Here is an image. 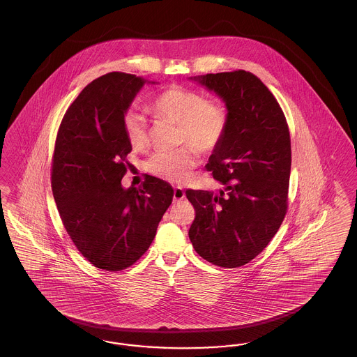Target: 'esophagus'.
<instances>
[{
	"label": "esophagus",
	"instance_id": "esophagus-1",
	"mask_svg": "<svg viewBox=\"0 0 357 357\" xmlns=\"http://www.w3.org/2000/svg\"><path fill=\"white\" fill-rule=\"evenodd\" d=\"M185 197H186V194H185L182 187H174V201L175 202H179V201L185 199Z\"/></svg>",
	"mask_w": 357,
	"mask_h": 357
}]
</instances>
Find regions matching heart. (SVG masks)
I'll return each mask as SVG.
<instances>
[{"label": "heart", "mask_w": 357, "mask_h": 357, "mask_svg": "<svg viewBox=\"0 0 357 357\" xmlns=\"http://www.w3.org/2000/svg\"><path fill=\"white\" fill-rule=\"evenodd\" d=\"M150 108L155 115L176 123L181 142L190 143L202 153L214 150L227 128V111L221 102L204 100L198 92L182 86H170L163 91L155 98ZM123 127L132 147H146L147 121L139 111H128L123 118ZM193 147L158 151L149 159L147 170L162 179L182 183L199 162Z\"/></svg>", "instance_id": "obj_1"}]
</instances>
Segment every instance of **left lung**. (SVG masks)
I'll return each mask as SVG.
<instances>
[{
	"mask_svg": "<svg viewBox=\"0 0 357 357\" xmlns=\"http://www.w3.org/2000/svg\"><path fill=\"white\" fill-rule=\"evenodd\" d=\"M190 80L225 102L227 128L206 165L221 190L186 191L195 208L188 237L206 261L238 268L268 246L285 218L291 165L288 124L272 92L250 72Z\"/></svg>",
	"mask_w": 357,
	"mask_h": 357,
	"instance_id": "left-lung-1",
	"label": "left lung"
}]
</instances>
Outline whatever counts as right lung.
Masks as SVG:
<instances>
[{"mask_svg":"<svg viewBox=\"0 0 357 357\" xmlns=\"http://www.w3.org/2000/svg\"><path fill=\"white\" fill-rule=\"evenodd\" d=\"M144 84L140 76L112 72L93 80L60 124L52 191L61 221L79 252L96 268L119 272L147 252L172 202V187L151 175L124 188L132 146L123 118Z\"/></svg>","mask_w":357,"mask_h":357,"instance_id":"1","label":"right lung"}]
</instances>
